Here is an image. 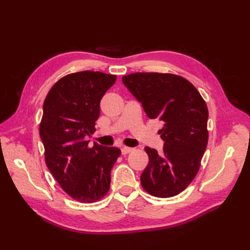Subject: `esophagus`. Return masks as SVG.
I'll return each mask as SVG.
<instances>
[{"label": "esophagus", "mask_w": 250, "mask_h": 250, "mask_svg": "<svg viewBox=\"0 0 250 250\" xmlns=\"http://www.w3.org/2000/svg\"><path fill=\"white\" fill-rule=\"evenodd\" d=\"M132 150H133V149L130 148V147H122V149H121V152H122L123 155H126V154H128V153H130Z\"/></svg>", "instance_id": "esophagus-1"}]
</instances>
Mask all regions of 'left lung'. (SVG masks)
Wrapping results in <instances>:
<instances>
[{
  "instance_id": "1",
  "label": "left lung",
  "mask_w": 250,
  "mask_h": 250,
  "mask_svg": "<svg viewBox=\"0 0 250 250\" xmlns=\"http://www.w3.org/2000/svg\"><path fill=\"white\" fill-rule=\"evenodd\" d=\"M122 81L148 118L164 123L163 153L145 148L149 163L141 175L142 187L155 197L176 196L197 175L207 149V104L197 88L178 75L134 73Z\"/></svg>"
}]
</instances>
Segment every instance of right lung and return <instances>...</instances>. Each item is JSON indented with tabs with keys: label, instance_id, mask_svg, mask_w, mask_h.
I'll use <instances>...</instances> for the list:
<instances>
[{
	"label": "right lung",
	"instance_id": "obj_1",
	"mask_svg": "<svg viewBox=\"0 0 250 250\" xmlns=\"http://www.w3.org/2000/svg\"><path fill=\"white\" fill-rule=\"evenodd\" d=\"M117 76L83 71L59 79L44 99L40 134L44 161L63 191L75 200L92 203L109 191L110 171L121 154L116 147L94 144L100 101Z\"/></svg>",
	"mask_w": 250,
	"mask_h": 250
}]
</instances>
